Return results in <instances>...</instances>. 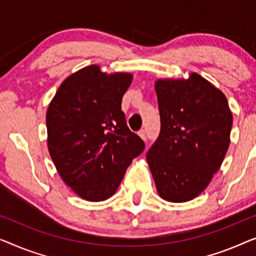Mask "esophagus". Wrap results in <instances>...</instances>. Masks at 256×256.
Instances as JSON below:
<instances>
[{
  "mask_svg": "<svg viewBox=\"0 0 256 256\" xmlns=\"http://www.w3.org/2000/svg\"><path fill=\"white\" fill-rule=\"evenodd\" d=\"M138 134H139V136H140V138H142V140L146 139V132H145V130H144V128L140 130V131L138 132Z\"/></svg>",
  "mask_w": 256,
  "mask_h": 256,
  "instance_id": "34e87169",
  "label": "esophagus"
}]
</instances>
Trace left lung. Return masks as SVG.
<instances>
[{
	"label": "left lung",
	"mask_w": 256,
	"mask_h": 256,
	"mask_svg": "<svg viewBox=\"0 0 256 256\" xmlns=\"http://www.w3.org/2000/svg\"><path fill=\"white\" fill-rule=\"evenodd\" d=\"M161 130L146 159L158 194L172 203L196 198L220 168L232 112L224 92L197 73L156 81Z\"/></svg>",
	"instance_id": "obj_1"
}]
</instances>
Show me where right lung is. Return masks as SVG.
<instances>
[{"label": "right lung", "mask_w": 256, "mask_h": 256, "mask_svg": "<svg viewBox=\"0 0 256 256\" xmlns=\"http://www.w3.org/2000/svg\"><path fill=\"white\" fill-rule=\"evenodd\" d=\"M132 78L131 73L87 66L60 84L48 108L50 156L62 181L86 200L110 198L145 148L122 111Z\"/></svg>", "instance_id": "1"}]
</instances>
